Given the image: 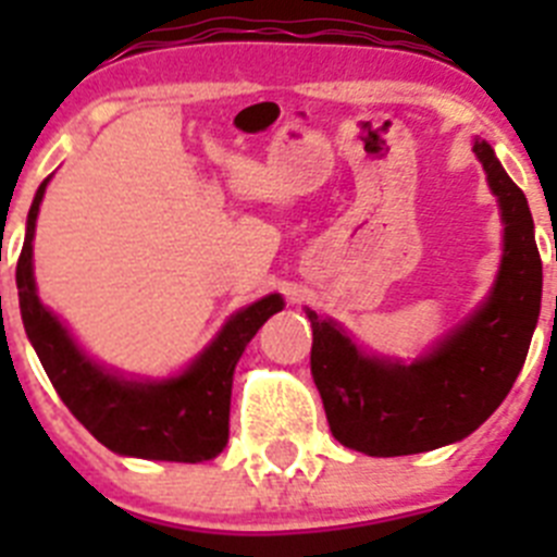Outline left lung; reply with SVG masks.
<instances>
[{"instance_id":"1","label":"left lung","mask_w":557,"mask_h":557,"mask_svg":"<svg viewBox=\"0 0 557 557\" xmlns=\"http://www.w3.org/2000/svg\"><path fill=\"white\" fill-rule=\"evenodd\" d=\"M505 220V256L485 307L412 366L359 354L332 321H312V376L329 430L371 457L418 455L455 444L505 401L541 309V256L524 191L485 141L474 145Z\"/></svg>"}]
</instances>
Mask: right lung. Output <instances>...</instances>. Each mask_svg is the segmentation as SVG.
Returning a JSON list of instances; mask_svg holds the SVG:
<instances>
[{"mask_svg":"<svg viewBox=\"0 0 557 557\" xmlns=\"http://www.w3.org/2000/svg\"><path fill=\"white\" fill-rule=\"evenodd\" d=\"M47 181L38 186L36 200L29 206L27 236L16 264V287L24 332L61 401L102 446L116 455L175 462L218 457L228 444L231 379L236 362L250 337L264 326L270 314L284 307V301L278 295H268L236 312L218 339L200 354L198 362L178 379L141 385L102 371L77 351L66 329L44 309L36 295L33 234Z\"/></svg>","mask_w":557,"mask_h":557,"instance_id":"add662e5","label":"right lung"}]
</instances>
